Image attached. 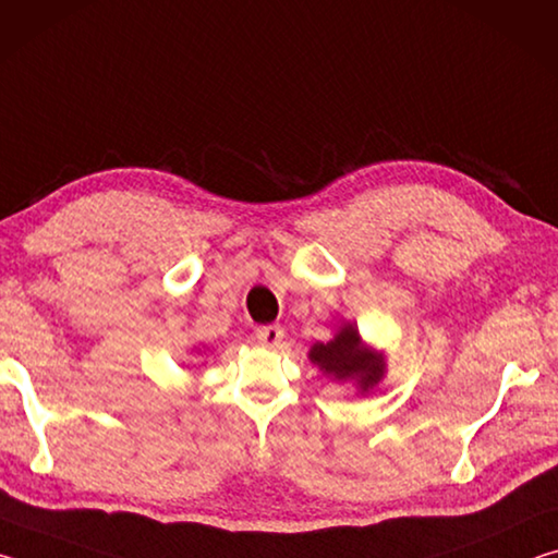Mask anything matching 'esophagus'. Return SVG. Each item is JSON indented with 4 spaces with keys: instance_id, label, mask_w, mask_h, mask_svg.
Wrapping results in <instances>:
<instances>
[{
    "instance_id": "obj_1",
    "label": "esophagus",
    "mask_w": 558,
    "mask_h": 558,
    "mask_svg": "<svg viewBox=\"0 0 558 558\" xmlns=\"http://www.w3.org/2000/svg\"><path fill=\"white\" fill-rule=\"evenodd\" d=\"M282 337H286V329H282L280 325H266V327H258L256 329V339L268 349H278Z\"/></svg>"
}]
</instances>
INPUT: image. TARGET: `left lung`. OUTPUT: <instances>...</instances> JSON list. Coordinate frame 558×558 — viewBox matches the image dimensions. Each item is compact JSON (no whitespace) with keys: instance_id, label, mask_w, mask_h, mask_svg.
Returning a JSON list of instances; mask_svg holds the SVG:
<instances>
[{"instance_id":"1","label":"left lung","mask_w":558,"mask_h":558,"mask_svg":"<svg viewBox=\"0 0 558 558\" xmlns=\"http://www.w3.org/2000/svg\"><path fill=\"white\" fill-rule=\"evenodd\" d=\"M310 359L335 379H356L362 391H369L384 374V359L362 344L354 327H342L332 342L315 344Z\"/></svg>"}]
</instances>
